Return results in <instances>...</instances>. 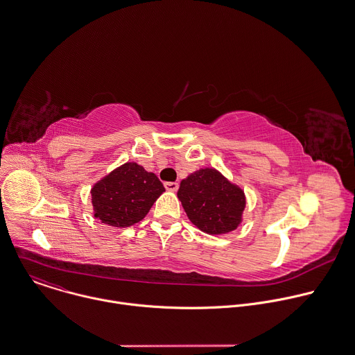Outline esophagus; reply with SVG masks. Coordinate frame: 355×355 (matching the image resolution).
Here are the masks:
<instances>
[{
  "instance_id": "obj_1",
  "label": "esophagus",
  "mask_w": 355,
  "mask_h": 355,
  "mask_svg": "<svg viewBox=\"0 0 355 355\" xmlns=\"http://www.w3.org/2000/svg\"><path fill=\"white\" fill-rule=\"evenodd\" d=\"M164 188L170 192H175L178 189V184L177 182H164Z\"/></svg>"
}]
</instances>
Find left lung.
<instances>
[{
    "label": "left lung",
    "instance_id": "left-lung-1",
    "mask_svg": "<svg viewBox=\"0 0 355 355\" xmlns=\"http://www.w3.org/2000/svg\"><path fill=\"white\" fill-rule=\"evenodd\" d=\"M177 196L192 224L210 235L236 230L246 206L243 191L214 168H200L188 175L181 181Z\"/></svg>",
    "mask_w": 355,
    "mask_h": 355
}]
</instances>
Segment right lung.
I'll return each mask as SVG.
<instances>
[{
  "label": "right lung",
  "mask_w": 355,
  "mask_h": 355,
  "mask_svg": "<svg viewBox=\"0 0 355 355\" xmlns=\"http://www.w3.org/2000/svg\"><path fill=\"white\" fill-rule=\"evenodd\" d=\"M164 192L153 173L137 163H125L91 189L94 217L112 227H130L139 223L156 199Z\"/></svg>",
  "instance_id": "add662e5"
}]
</instances>
